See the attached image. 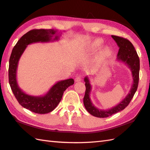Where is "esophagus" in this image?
<instances>
[{
  "mask_svg": "<svg viewBox=\"0 0 150 150\" xmlns=\"http://www.w3.org/2000/svg\"><path fill=\"white\" fill-rule=\"evenodd\" d=\"M81 80H82L81 77H79V76H77V77L75 79V82H80V81H81Z\"/></svg>",
  "mask_w": 150,
  "mask_h": 150,
  "instance_id": "34e87169",
  "label": "esophagus"
}]
</instances>
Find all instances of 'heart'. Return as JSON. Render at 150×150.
<instances>
[{"mask_svg": "<svg viewBox=\"0 0 150 150\" xmlns=\"http://www.w3.org/2000/svg\"><path fill=\"white\" fill-rule=\"evenodd\" d=\"M102 44V41L100 39H97L96 40L93 41L91 43H90L89 45L88 46V52L89 53H92L96 51L97 49H98L100 47ZM108 49H104L103 51V55H106L107 54H108Z\"/></svg>", "mask_w": 150, "mask_h": 150, "instance_id": "1", "label": "heart"}]
</instances>
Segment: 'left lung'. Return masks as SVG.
<instances>
[{"label":"left lung","instance_id":"obj_1","mask_svg":"<svg viewBox=\"0 0 150 150\" xmlns=\"http://www.w3.org/2000/svg\"><path fill=\"white\" fill-rule=\"evenodd\" d=\"M111 37L115 41L117 46L119 47L117 60L119 62H122L125 64L131 70L133 77V84L128 94L119 104L110 109L100 110L95 107L91 102L90 92L92 88L89 78L86 76L84 79L86 86V92L83 99L84 107L92 115L99 118H106L112 115L123 110L124 108L128 106L137 90L139 80L140 60L134 46L129 40L123 37L115 35H111Z\"/></svg>","mask_w":150,"mask_h":150}]
</instances>
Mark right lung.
<instances>
[{
  "label": "right lung",
  "mask_w": 150,
  "mask_h": 150,
  "mask_svg": "<svg viewBox=\"0 0 150 150\" xmlns=\"http://www.w3.org/2000/svg\"><path fill=\"white\" fill-rule=\"evenodd\" d=\"M58 30H33L24 34L12 50L9 62V83L18 103L32 112L45 114L52 111L61 100L64 92L74 84L73 79L58 81L44 95L34 96L26 94L20 88L17 81L18 61L29 44L37 42H50L58 40L61 36Z\"/></svg>",
  "instance_id": "right-lung-1"
}]
</instances>
